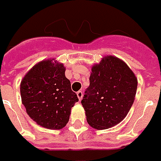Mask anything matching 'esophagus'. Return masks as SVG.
<instances>
[{
	"label": "esophagus",
	"mask_w": 161,
	"mask_h": 161,
	"mask_svg": "<svg viewBox=\"0 0 161 161\" xmlns=\"http://www.w3.org/2000/svg\"><path fill=\"white\" fill-rule=\"evenodd\" d=\"M77 95H78V98L79 99V100H82V98H83V92L78 91V92H77Z\"/></svg>",
	"instance_id": "34e87169"
}]
</instances>
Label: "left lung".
<instances>
[{
    "instance_id": "obj_1",
    "label": "left lung",
    "mask_w": 161,
    "mask_h": 161,
    "mask_svg": "<svg viewBox=\"0 0 161 161\" xmlns=\"http://www.w3.org/2000/svg\"><path fill=\"white\" fill-rule=\"evenodd\" d=\"M138 80L119 58L109 56L92 67L89 86L81 103L87 121L96 129H107L121 122L134 101Z\"/></svg>"
}]
</instances>
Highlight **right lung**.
Listing matches in <instances>:
<instances>
[{
	"label": "right lung",
	"instance_id": "obj_1",
	"mask_svg": "<svg viewBox=\"0 0 161 161\" xmlns=\"http://www.w3.org/2000/svg\"><path fill=\"white\" fill-rule=\"evenodd\" d=\"M20 92L28 115L49 129L64 127L71 109L78 101L65 76L64 66L51 60L38 63L27 73L21 82Z\"/></svg>",
	"mask_w": 161,
	"mask_h": 161
}]
</instances>
